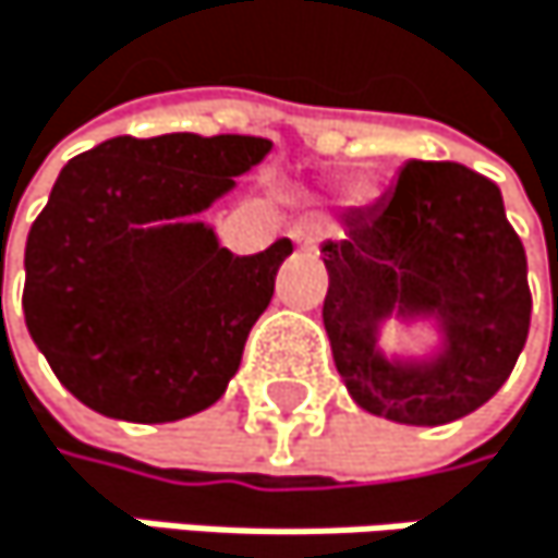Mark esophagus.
Wrapping results in <instances>:
<instances>
[{
	"mask_svg": "<svg viewBox=\"0 0 558 558\" xmlns=\"http://www.w3.org/2000/svg\"><path fill=\"white\" fill-rule=\"evenodd\" d=\"M294 244H298V251H314L317 247V231L314 228H294Z\"/></svg>",
	"mask_w": 558,
	"mask_h": 558,
	"instance_id": "esophagus-1",
	"label": "esophagus"
}]
</instances>
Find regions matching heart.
I'll use <instances>...</instances> for the list:
<instances>
[{
	"mask_svg": "<svg viewBox=\"0 0 558 558\" xmlns=\"http://www.w3.org/2000/svg\"><path fill=\"white\" fill-rule=\"evenodd\" d=\"M347 194H350V191H347Z\"/></svg>",
	"mask_w": 558,
	"mask_h": 558,
	"instance_id": "1",
	"label": "heart"
}]
</instances>
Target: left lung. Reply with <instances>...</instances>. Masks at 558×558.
<instances>
[{"instance_id": "1", "label": "left lung", "mask_w": 558, "mask_h": 558, "mask_svg": "<svg viewBox=\"0 0 558 558\" xmlns=\"http://www.w3.org/2000/svg\"><path fill=\"white\" fill-rule=\"evenodd\" d=\"M320 244L324 327L353 403L407 426L480 410L530 333L526 251L499 187L457 161H407L371 211ZM387 323L426 329L423 351H387Z\"/></svg>"}]
</instances>
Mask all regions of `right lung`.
Segmentation results:
<instances>
[{
    "instance_id": "1",
    "label": "right lung",
    "mask_w": 558,
    "mask_h": 558,
    "mask_svg": "<svg viewBox=\"0 0 558 558\" xmlns=\"http://www.w3.org/2000/svg\"><path fill=\"white\" fill-rule=\"evenodd\" d=\"M270 148L254 135H118L62 168L25 241L22 311L75 400L129 423L221 400L294 244L231 254L202 211Z\"/></svg>"
}]
</instances>
